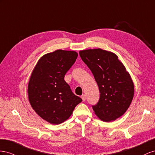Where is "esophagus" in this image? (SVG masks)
Returning <instances> with one entry per match:
<instances>
[{
  "instance_id": "1",
  "label": "esophagus",
  "mask_w": 155,
  "mask_h": 155,
  "mask_svg": "<svg viewBox=\"0 0 155 155\" xmlns=\"http://www.w3.org/2000/svg\"><path fill=\"white\" fill-rule=\"evenodd\" d=\"M81 98H82V101H86V95H82V96H81Z\"/></svg>"
}]
</instances>
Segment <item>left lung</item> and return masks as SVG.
I'll return each instance as SVG.
<instances>
[{
  "label": "left lung",
  "instance_id": "obj_1",
  "mask_svg": "<svg viewBox=\"0 0 155 155\" xmlns=\"http://www.w3.org/2000/svg\"><path fill=\"white\" fill-rule=\"evenodd\" d=\"M79 54L99 89V100L92 105L95 114L103 121L116 120L125 114L133 99L134 84L130 74L113 52L97 48Z\"/></svg>",
  "mask_w": 155,
  "mask_h": 155
}]
</instances>
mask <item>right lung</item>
<instances>
[{
  "instance_id": "obj_1",
  "label": "right lung",
  "mask_w": 155,
  "mask_h": 155,
  "mask_svg": "<svg viewBox=\"0 0 155 155\" xmlns=\"http://www.w3.org/2000/svg\"><path fill=\"white\" fill-rule=\"evenodd\" d=\"M74 51L57 50L39 60L28 86L30 103L39 116L58 125L71 116L82 99L75 95L64 80L77 58Z\"/></svg>"
}]
</instances>
